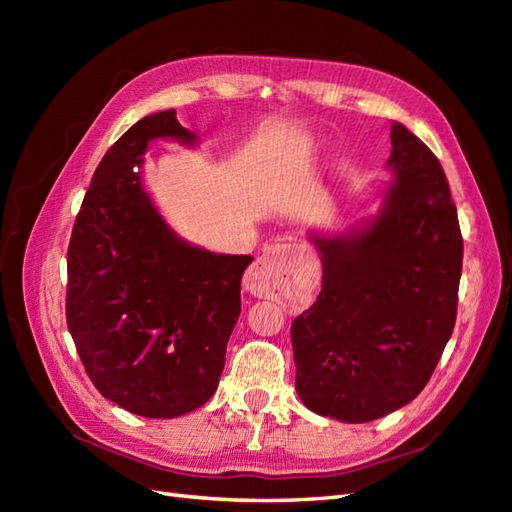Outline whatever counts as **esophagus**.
I'll use <instances>...</instances> for the list:
<instances>
[{
	"mask_svg": "<svg viewBox=\"0 0 512 512\" xmlns=\"http://www.w3.org/2000/svg\"><path fill=\"white\" fill-rule=\"evenodd\" d=\"M288 245H269L262 254L252 262V267L245 273V288L254 294H265L269 286L280 277L284 258L288 256Z\"/></svg>",
	"mask_w": 512,
	"mask_h": 512,
	"instance_id": "obj_1",
	"label": "esophagus"
}]
</instances>
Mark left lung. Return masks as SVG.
<instances>
[{
	"label": "left lung",
	"instance_id": "8db88e82",
	"mask_svg": "<svg viewBox=\"0 0 512 512\" xmlns=\"http://www.w3.org/2000/svg\"><path fill=\"white\" fill-rule=\"evenodd\" d=\"M395 183L361 235L312 237L322 290L292 322L297 393L322 416L367 423L425 389L457 318L463 237L440 160L391 126Z\"/></svg>",
	"mask_w": 512,
	"mask_h": 512
}]
</instances>
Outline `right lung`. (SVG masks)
Masks as SVG:
<instances>
[{"instance_id": "obj_1", "label": "right lung", "mask_w": 512, "mask_h": 512, "mask_svg": "<svg viewBox=\"0 0 512 512\" xmlns=\"http://www.w3.org/2000/svg\"><path fill=\"white\" fill-rule=\"evenodd\" d=\"M151 138L192 143L175 108L147 115L104 153L68 245L66 320L96 389L147 418L205 406L218 389L252 256L177 239L141 188Z\"/></svg>"}]
</instances>
